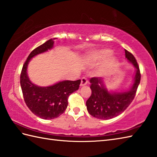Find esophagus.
I'll list each match as a JSON object with an SVG mask.
<instances>
[{"label":"esophagus","instance_id":"esophagus-1","mask_svg":"<svg viewBox=\"0 0 157 157\" xmlns=\"http://www.w3.org/2000/svg\"><path fill=\"white\" fill-rule=\"evenodd\" d=\"M87 84H88V79H87V78H82V81H81V84H80V86H86Z\"/></svg>","mask_w":157,"mask_h":157}]
</instances>
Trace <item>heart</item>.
<instances>
[{
    "label": "heart",
    "mask_w": 157,
    "mask_h": 157,
    "mask_svg": "<svg viewBox=\"0 0 157 157\" xmlns=\"http://www.w3.org/2000/svg\"><path fill=\"white\" fill-rule=\"evenodd\" d=\"M111 54V50L107 48L100 49L97 50V51H94L86 53V55H85V59L90 63H95L102 61L106 58V59L104 61V63H103V67L109 68L114 65L117 62L115 57L113 56H109ZM107 56H108V58L107 57Z\"/></svg>",
    "instance_id": "heart-1"
}]
</instances>
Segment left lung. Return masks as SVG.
I'll return each mask as SVG.
<instances>
[{"instance_id":"8db88e82","label":"left lung","mask_w":157,"mask_h":157,"mask_svg":"<svg viewBox=\"0 0 157 157\" xmlns=\"http://www.w3.org/2000/svg\"><path fill=\"white\" fill-rule=\"evenodd\" d=\"M125 58L136 68L133 84L123 92L109 91L101 78L90 79L92 94L86 101L88 113L100 119H110L121 114L134 100L140 82V72L137 61L132 53L125 50Z\"/></svg>"}]
</instances>
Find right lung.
<instances>
[{
  "label": "right lung",
  "mask_w": 157,
  "mask_h": 157,
  "mask_svg": "<svg viewBox=\"0 0 157 157\" xmlns=\"http://www.w3.org/2000/svg\"><path fill=\"white\" fill-rule=\"evenodd\" d=\"M55 39L48 40L32 51L23 66L20 76V84L26 105L35 115L43 119H52L63 114L67 107L69 95L78 90L81 83L80 79L63 80L43 87L34 84L29 79L28 66L30 60L52 49Z\"/></svg>",
  "instance_id": "obj_1"
}]
</instances>
